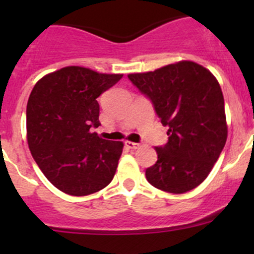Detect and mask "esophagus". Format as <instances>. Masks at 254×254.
Returning <instances> with one entry per match:
<instances>
[{
	"mask_svg": "<svg viewBox=\"0 0 254 254\" xmlns=\"http://www.w3.org/2000/svg\"><path fill=\"white\" fill-rule=\"evenodd\" d=\"M125 146H127V148H130V150H136L137 147H139V143L136 142H131V141H125Z\"/></svg>",
	"mask_w": 254,
	"mask_h": 254,
	"instance_id": "esophagus-1",
	"label": "esophagus"
}]
</instances>
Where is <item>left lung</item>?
<instances>
[{
	"mask_svg": "<svg viewBox=\"0 0 254 254\" xmlns=\"http://www.w3.org/2000/svg\"><path fill=\"white\" fill-rule=\"evenodd\" d=\"M153 104L168 142L156 147L157 161L146 170L148 183L182 194L203 183L227 139L221 87L193 61H179L151 72L127 75Z\"/></svg>",
	"mask_w": 254,
	"mask_h": 254,
	"instance_id": "1",
	"label": "left lung"
}]
</instances>
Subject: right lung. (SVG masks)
<instances>
[{
  "label": "right lung",
  "mask_w": 254,
  "mask_h": 254,
  "mask_svg": "<svg viewBox=\"0 0 254 254\" xmlns=\"http://www.w3.org/2000/svg\"><path fill=\"white\" fill-rule=\"evenodd\" d=\"M123 75L67 66L35 83L27 104V139L37 165L53 186L83 196L112 182L122 141L92 132L98 127L97 98Z\"/></svg>",
  "instance_id": "1"
}]
</instances>
